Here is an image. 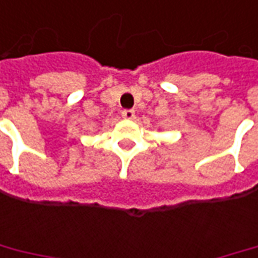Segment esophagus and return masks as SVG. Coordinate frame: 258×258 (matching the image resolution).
<instances>
[{
	"mask_svg": "<svg viewBox=\"0 0 258 258\" xmlns=\"http://www.w3.org/2000/svg\"><path fill=\"white\" fill-rule=\"evenodd\" d=\"M122 118H125V120H133L134 117H136V111L134 110H124L121 113Z\"/></svg>",
	"mask_w": 258,
	"mask_h": 258,
	"instance_id": "34e87169",
	"label": "esophagus"
}]
</instances>
